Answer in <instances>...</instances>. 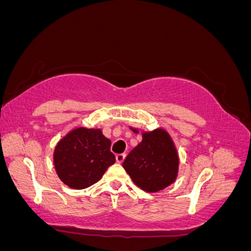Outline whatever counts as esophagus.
Wrapping results in <instances>:
<instances>
[{
  "mask_svg": "<svg viewBox=\"0 0 251 251\" xmlns=\"http://www.w3.org/2000/svg\"><path fill=\"white\" fill-rule=\"evenodd\" d=\"M125 156H126L125 153H119V154L116 155V160H117V162L122 163L125 160Z\"/></svg>",
  "mask_w": 251,
  "mask_h": 251,
  "instance_id": "34e87169",
  "label": "esophagus"
}]
</instances>
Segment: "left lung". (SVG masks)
Returning a JSON list of instances; mask_svg holds the SVG:
<instances>
[{"label": "left lung", "instance_id": "8db88e82", "mask_svg": "<svg viewBox=\"0 0 251 251\" xmlns=\"http://www.w3.org/2000/svg\"><path fill=\"white\" fill-rule=\"evenodd\" d=\"M178 154L163 129L144 133L143 140L126 156L123 167L145 192H159L173 184L178 173Z\"/></svg>", "mask_w": 251, "mask_h": 251}]
</instances>
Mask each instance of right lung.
I'll return each mask as SVG.
<instances>
[{
  "mask_svg": "<svg viewBox=\"0 0 251 251\" xmlns=\"http://www.w3.org/2000/svg\"><path fill=\"white\" fill-rule=\"evenodd\" d=\"M110 145V140L100 129L72 130L55 149L54 163L59 179L74 189L96 184L116 162Z\"/></svg>",
  "mask_w": 251,
  "mask_h": 251,
  "instance_id": "add662e5",
  "label": "right lung"
}]
</instances>
